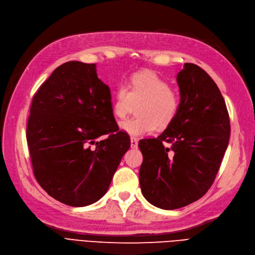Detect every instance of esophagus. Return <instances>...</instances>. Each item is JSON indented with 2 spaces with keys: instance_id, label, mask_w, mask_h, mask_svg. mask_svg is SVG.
<instances>
[{
  "instance_id": "obj_1",
  "label": "esophagus",
  "mask_w": 255,
  "mask_h": 255,
  "mask_svg": "<svg viewBox=\"0 0 255 255\" xmlns=\"http://www.w3.org/2000/svg\"><path fill=\"white\" fill-rule=\"evenodd\" d=\"M130 142H131V148H136L137 147V138L135 136H131L130 137Z\"/></svg>"
}]
</instances>
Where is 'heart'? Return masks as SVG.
<instances>
[{
    "label": "heart",
    "instance_id": "heart-1",
    "mask_svg": "<svg viewBox=\"0 0 255 255\" xmlns=\"http://www.w3.org/2000/svg\"><path fill=\"white\" fill-rule=\"evenodd\" d=\"M137 118L121 123L120 127L132 135L151 133L158 127H168L178 116L181 97L157 73L133 74L127 86L120 85L114 93L112 110L119 120L125 119L137 106Z\"/></svg>",
    "mask_w": 255,
    "mask_h": 255
}]
</instances>
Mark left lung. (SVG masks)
Instances as JSON below:
<instances>
[{
  "mask_svg": "<svg viewBox=\"0 0 255 255\" xmlns=\"http://www.w3.org/2000/svg\"><path fill=\"white\" fill-rule=\"evenodd\" d=\"M177 83L181 96L178 116L158 137L138 141L143 196L163 210L183 208L209 191L231 131L224 97L207 72L184 63Z\"/></svg>",
  "mask_w": 255,
  "mask_h": 255,
  "instance_id": "8db88e82",
  "label": "left lung"
}]
</instances>
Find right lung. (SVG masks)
I'll return each mask as SVG.
<instances>
[{"label":"right lung","mask_w":255,"mask_h":255,"mask_svg":"<svg viewBox=\"0 0 255 255\" xmlns=\"http://www.w3.org/2000/svg\"><path fill=\"white\" fill-rule=\"evenodd\" d=\"M26 139L38 183L71 207L102 198L130 147L113 117L109 87L97 77L95 63L80 61L59 65L40 86Z\"/></svg>","instance_id":"obj_1"}]
</instances>
